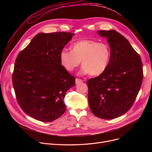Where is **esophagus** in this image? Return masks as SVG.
Returning <instances> with one entry per match:
<instances>
[{
    "label": "esophagus",
    "mask_w": 152,
    "mask_h": 152,
    "mask_svg": "<svg viewBox=\"0 0 152 152\" xmlns=\"http://www.w3.org/2000/svg\"><path fill=\"white\" fill-rule=\"evenodd\" d=\"M83 82V81L82 80V79H78V78L76 79V84H78L79 83H81Z\"/></svg>",
    "instance_id": "esophagus-1"
}]
</instances>
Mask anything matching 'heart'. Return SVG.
<instances>
[{
	"label": "heart",
	"mask_w": 152,
	"mask_h": 152,
	"mask_svg": "<svg viewBox=\"0 0 152 152\" xmlns=\"http://www.w3.org/2000/svg\"><path fill=\"white\" fill-rule=\"evenodd\" d=\"M110 56V47L107 43L81 40L72 44L71 50L62 49L60 60L64 68L69 72L77 67L81 60L83 74L99 76L107 68Z\"/></svg>",
	"instance_id": "heart-1"
}]
</instances>
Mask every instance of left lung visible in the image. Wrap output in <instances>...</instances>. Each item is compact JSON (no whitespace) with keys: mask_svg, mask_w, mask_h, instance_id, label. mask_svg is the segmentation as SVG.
Instances as JSON below:
<instances>
[{"mask_svg":"<svg viewBox=\"0 0 152 152\" xmlns=\"http://www.w3.org/2000/svg\"><path fill=\"white\" fill-rule=\"evenodd\" d=\"M107 38L111 56L106 70L87 81L92 113L105 119L118 118L128 111L136 99L143 79L140 55L115 30H99Z\"/></svg>","mask_w":152,"mask_h":152,"instance_id":"left-lung-1","label":"left lung"}]
</instances>
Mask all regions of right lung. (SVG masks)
Instances as JSON below:
<instances>
[{
    "mask_svg": "<svg viewBox=\"0 0 152 152\" xmlns=\"http://www.w3.org/2000/svg\"><path fill=\"white\" fill-rule=\"evenodd\" d=\"M73 35L39 33L15 60L12 83L17 102L37 120L52 121L66 110L64 98L76 78L61 65L60 53Z\"/></svg>",
    "mask_w": 152,
    "mask_h": 152,
    "instance_id": "add662e5",
    "label": "right lung"
}]
</instances>
